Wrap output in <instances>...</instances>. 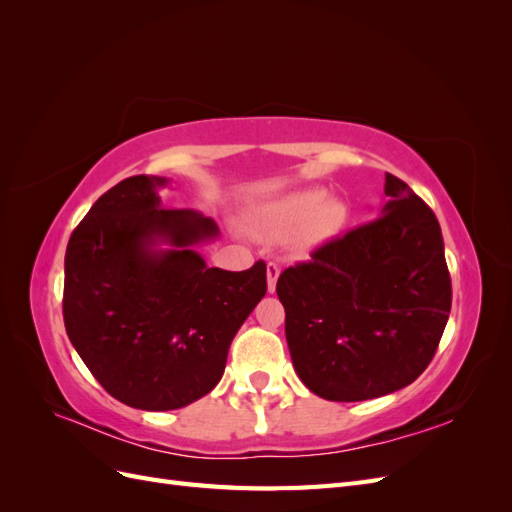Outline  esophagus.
I'll return each instance as SVG.
<instances>
[{"label": "esophagus", "instance_id": "esophagus-1", "mask_svg": "<svg viewBox=\"0 0 512 512\" xmlns=\"http://www.w3.org/2000/svg\"><path fill=\"white\" fill-rule=\"evenodd\" d=\"M277 277H280V267H277L275 262H269V265H267V288H269V292H275Z\"/></svg>", "mask_w": 512, "mask_h": 512}]
</instances>
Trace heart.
Returning a JSON list of instances; mask_svg holds the SVG:
<instances>
[{"mask_svg": "<svg viewBox=\"0 0 512 512\" xmlns=\"http://www.w3.org/2000/svg\"><path fill=\"white\" fill-rule=\"evenodd\" d=\"M346 220V205L331 200V194L318 185L292 190L247 213V224L258 237L282 239L303 230L299 241L303 250L335 237L344 228Z\"/></svg>", "mask_w": 512, "mask_h": 512, "instance_id": "b5f03b06", "label": "heart"}]
</instances>
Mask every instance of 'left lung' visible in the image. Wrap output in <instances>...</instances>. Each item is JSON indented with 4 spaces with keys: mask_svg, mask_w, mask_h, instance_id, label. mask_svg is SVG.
I'll use <instances>...</instances> for the list:
<instances>
[{
    "mask_svg": "<svg viewBox=\"0 0 512 512\" xmlns=\"http://www.w3.org/2000/svg\"><path fill=\"white\" fill-rule=\"evenodd\" d=\"M380 218L286 269L277 297L286 309L292 365L314 395L365 401L423 374L451 314V275L433 211L386 173Z\"/></svg>",
    "mask_w": 512,
    "mask_h": 512,
    "instance_id": "8db88e82",
    "label": "left lung"
}]
</instances>
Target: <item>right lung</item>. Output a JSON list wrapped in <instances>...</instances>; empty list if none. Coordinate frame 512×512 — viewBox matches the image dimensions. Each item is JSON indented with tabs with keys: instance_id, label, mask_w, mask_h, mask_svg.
I'll return each instance as SVG.
<instances>
[{
	"instance_id": "add662e5",
	"label": "right lung",
	"mask_w": 512,
	"mask_h": 512,
	"mask_svg": "<svg viewBox=\"0 0 512 512\" xmlns=\"http://www.w3.org/2000/svg\"><path fill=\"white\" fill-rule=\"evenodd\" d=\"M166 177L134 175L102 194L66 250L64 322L74 350L121 404L164 412L222 380L228 348L267 292V265L207 267L211 218L164 209Z\"/></svg>"
}]
</instances>
